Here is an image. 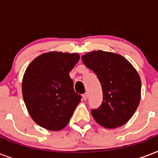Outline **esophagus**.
Masks as SVG:
<instances>
[{
    "label": "esophagus",
    "mask_w": 158,
    "mask_h": 158,
    "mask_svg": "<svg viewBox=\"0 0 158 158\" xmlns=\"http://www.w3.org/2000/svg\"><path fill=\"white\" fill-rule=\"evenodd\" d=\"M88 97H89V94H88V93L83 94V99H84V101H86L87 99H88Z\"/></svg>",
    "instance_id": "34e87169"
}]
</instances>
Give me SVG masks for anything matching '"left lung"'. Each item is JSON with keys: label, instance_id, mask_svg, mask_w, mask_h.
Masks as SVG:
<instances>
[{"label": "left lung", "instance_id": "obj_1", "mask_svg": "<svg viewBox=\"0 0 158 158\" xmlns=\"http://www.w3.org/2000/svg\"><path fill=\"white\" fill-rule=\"evenodd\" d=\"M88 68L97 74L103 101L91 113L99 125L114 129L125 125L137 109L141 95V80L133 65L120 55L95 51L82 56Z\"/></svg>", "mask_w": 158, "mask_h": 158}]
</instances>
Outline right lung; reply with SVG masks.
I'll return each instance as SVG.
<instances>
[{"label": "right lung", "instance_id": "add662e5", "mask_svg": "<svg viewBox=\"0 0 158 158\" xmlns=\"http://www.w3.org/2000/svg\"><path fill=\"white\" fill-rule=\"evenodd\" d=\"M79 60L76 53L52 52L37 57L26 69L23 100L31 117L42 127L56 131L69 123L81 100L69 74Z\"/></svg>", "mask_w": 158, "mask_h": 158}]
</instances>
